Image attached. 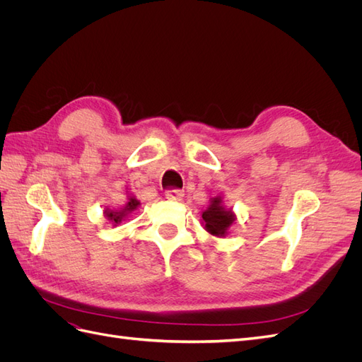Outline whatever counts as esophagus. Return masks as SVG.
Wrapping results in <instances>:
<instances>
[{
  "mask_svg": "<svg viewBox=\"0 0 362 362\" xmlns=\"http://www.w3.org/2000/svg\"><path fill=\"white\" fill-rule=\"evenodd\" d=\"M164 196H166V199H169V201H180L182 193L178 189H169L164 192Z\"/></svg>",
  "mask_w": 362,
  "mask_h": 362,
  "instance_id": "1",
  "label": "esophagus"
}]
</instances>
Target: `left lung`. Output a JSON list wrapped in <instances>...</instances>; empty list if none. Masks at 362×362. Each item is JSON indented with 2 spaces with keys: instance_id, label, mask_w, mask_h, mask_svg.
Returning a JSON list of instances; mask_svg holds the SVG:
<instances>
[{
  "instance_id": "left-lung-1",
  "label": "left lung",
  "mask_w": 362,
  "mask_h": 362,
  "mask_svg": "<svg viewBox=\"0 0 362 362\" xmlns=\"http://www.w3.org/2000/svg\"><path fill=\"white\" fill-rule=\"evenodd\" d=\"M202 218L205 222L206 231L216 235V237H223L228 231V228L234 223V214L231 211L225 210L222 206V199L214 198L211 201V205L208 210L202 213Z\"/></svg>"
}]
</instances>
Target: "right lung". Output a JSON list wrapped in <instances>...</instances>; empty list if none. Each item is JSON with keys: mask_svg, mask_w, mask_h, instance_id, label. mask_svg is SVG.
Instances as JSON below:
<instances>
[{"mask_svg": "<svg viewBox=\"0 0 362 362\" xmlns=\"http://www.w3.org/2000/svg\"><path fill=\"white\" fill-rule=\"evenodd\" d=\"M139 205H140V202H139L136 198H129V199H128V204H127L124 208H120V210H116V211L107 210V211H105V216L108 217V221H112V222H115V223H119V222H122V218H124L125 216H128L129 213H133Z\"/></svg>", "mask_w": 362, "mask_h": 362, "instance_id": "1", "label": "right lung"}]
</instances>
